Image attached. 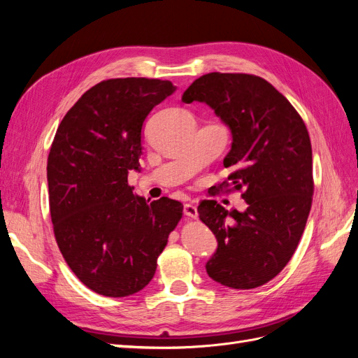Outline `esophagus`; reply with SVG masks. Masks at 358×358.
I'll return each instance as SVG.
<instances>
[{"mask_svg":"<svg viewBox=\"0 0 358 358\" xmlns=\"http://www.w3.org/2000/svg\"><path fill=\"white\" fill-rule=\"evenodd\" d=\"M183 213H185L187 216H189V218H197L199 216V212H197V208L191 203H187L185 206H183Z\"/></svg>","mask_w":358,"mask_h":358,"instance_id":"esophagus-1","label":"esophagus"}]
</instances>
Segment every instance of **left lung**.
Listing matches in <instances>:
<instances>
[{
	"mask_svg": "<svg viewBox=\"0 0 358 358\" xmlns=\"http://www.w3.org/2000/svg\"><path fill=\"white\" fill-rule=\"evenodd\" d=\"M182 101L208 104L230 128V175L221 188L242 189L248 204L239 212L200 203V220L218 242L206 272L225 287L257 288L287 266L306 227L313 194L306 125L282 94L252 74H204Z\"/></svg>",
	"mask_w": 358,
	"mask_h": 358,
	"instance_id": "1",
	"label": "left lung"
}]
</instances>
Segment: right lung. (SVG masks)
Masks as SVG:
<instances>
[{"label": "right lung", "instance_id": "add662e5", "mask_svg": "<svg viewBox=\"0 0 358 358\" xmlns=\"http://www.w3.org/2000/svg\"><path fill=\"white\" fill-rule=\"evenodd\" d=\"M176 91L169 80H103L61 121L48 158L49 206L59 251L73 273L106 297L143 289L182 218L169 197L146 201L128 185L140 170L143 122Z\"/></svg>", "mask_w": 358, "mask_h": 358}]
</instances>
